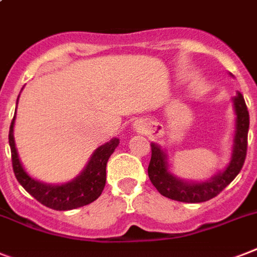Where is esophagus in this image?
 Returning <instances> with one entry per match:
<instances>
[{"mask_svg": "<svg viewBox=\"0 0 257 257\" xmlns=\"http://www.w3.org/2000/svg\"><path fill=\"white\" fill-rule=\"evenodd\" d=\"M133 128H135V131H137V132H144V129H145V122H144L143 120L135 121Z\"/></svg>", "mask_w": 257, "mask_h": 257, "instance_id": "esophagus-1", "label": "esophagus"}]
</instances>
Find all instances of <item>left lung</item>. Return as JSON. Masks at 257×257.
<instances>
[{
    "instance_id": "1",
    "label": "left lung",
    "mask_w": 257,
    "mask_h": 257,
    "mask_svg": "<svg viewBox=\"0 0 257 257\" xmlns=\"http://www.w3.org/2000/svg\"><path fill=\"white\" fill-rule=\"evenodd\" d=\"M232 104L236 118L230 162L223 170L216 172L210 178L203 181H186L179 178L169 169L166 152L158 144H150L152 158L148 168V174L150 182L158 190V193L173 201L201 203L216 197L224 187L232 182L243 168L247 154V137L249 129V113L240 92H237L236 96L232 97Z\"/></svg>"
}]
</instances>
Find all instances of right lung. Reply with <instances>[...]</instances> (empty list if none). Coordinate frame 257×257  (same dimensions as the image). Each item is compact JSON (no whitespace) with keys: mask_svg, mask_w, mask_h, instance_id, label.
Returning a JSON list of instances; mask_svg holds the SVG:
<instances>
[{"mask_svg":"<svg viewBox=\"0 0 257 257\" xmlns=\"http://www.w3.org/2000/svg\"><path fill=\"white\" fill-rule=\"evenodd\" d=\"M20 99V96H18ZM17 99V104H18ZM16 113L13 121L10 125L9 131V145L12 150V162L13 170L16 174L17 181L22 185L31 197H34L38 202H41L46 207L58 210V211H67L74 208L83 207L85 204L92 203L100 197L105 186L107 179V162L110 154L120 144V140L113 137L108 143L100 145L89 157L88 162L84 169L79 173L74 179L64 183H46L33 178L25 170L24 165L21 162L18 150L14 141V122H16Z\"/></svg>","mask_w":257,"mask_h":257,"instance_id":"1","label":"right lung"}]
</instances>
